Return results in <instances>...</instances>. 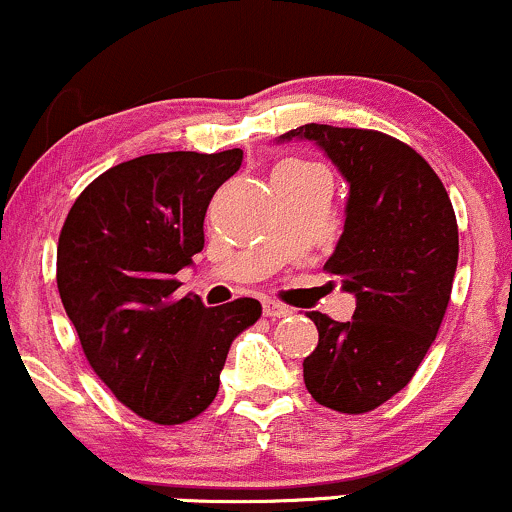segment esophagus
Segmentation results:
<instances>
[{
	"label": "esophagus",
	"instance_id": "esophagus-1",
	"mask_svg": "<svg viewBox=\"0 0 512 512\" xmlns=\"http://www.w3.org/2000/svg\"><path fill=\"white\" fill-rule=\"evenodd\" d=\"M263 315L266 318H288V315H293V310L288 305L276 303V300H263Z\"/></svg>",
	"mask_w": 512,
	"mask_h": 512
}]
</instances>
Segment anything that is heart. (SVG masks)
<instances>
[{"instance_id":"heart-1","label":"heart","mask_w":512,"mask_h":512,"mask_svg":"<svg viewBox=\"0 0 512 512\" xmlns=\"http://www.w3.org/2000/svg\"><path fill=\"white\" fill-rule=\"evenodd\" d=\"M288 165H303V162H288Z\"/></svg>"}]
</instances>
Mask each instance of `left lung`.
<instances>
[{"instance_id":"obj_1","label":"left lung","mask_w":512,"mask_h":512,"mask_svg":"<svg viewBox=\"0 0 512 512\" xmlns=\"http://www.w3.org/2000/svg\"><path fill=\"white\" fill-rule=\"evenodd\" d=\"M310 140L350 184L345 229L325 271L352 293V320L308 313L318 347L303 360L313 399L365 414L409 384L441 328L458 263V226L429 162L392 135L300 125L278 142Z\"/></svg>"}]
</instances>
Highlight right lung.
Instances as JSON below:
<instances>
[{
  "instance_id": "1",
  "label": "right lung",
  "mask_w": 512,
  "mask_h": 512,
  "mask_svg": "<svg viewBox=\"0 0 512 512\" xmlns=\"http://www.w3.org/2000/svg\"><path fill=\"white\" fill-rule=\"evenodd\" d=\"M241 160L234 147L120 162L63 221L56 283L83 355L118 402L155 424L202 414L234 337L261 318L254 298L207 308L199 295H175L177 273L204 249L209 202Z\"/></svg>"
}]
</instances>
